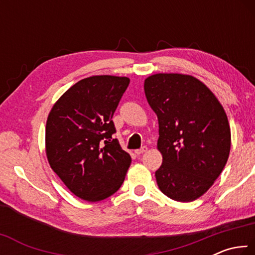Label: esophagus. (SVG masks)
<instances>
[{"mask_svg": "<svg viewBox=\"0 0 255 255\" xmlns=\"http://www.w3.org/2000/svg\"><path fill=\"white\" fill-rule=\"evenodd\" d=\"M146 150H147V147H146V146H143V147H140L139 149H136L135 150V153L137 154V155H140V154H144Z\"/></svg>", "mask_w": 255, "mask_h": 255, "instance_id": "1", "label": "esophagus"}]
</instances>
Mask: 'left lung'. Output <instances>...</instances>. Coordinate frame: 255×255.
I'll list each match as a JSON object with an SVG mask.
<instances>
[{
  "mask_svg": "<svg viewBox=\"0 0 255 255\" xmlns=\"http://www.w3.org/2000/svg\"><path fill=\"white\" fill-rule=\"evenodd\" d=\"M158 119L157 148L163 163L155 172L161 191L189 202L207 192L226 165L231 129L225 110L196 77L155 74L144 83Z\"/></svg>",
  "mask_w": 255,
  "mask_h": 255,
  "instance_id": "obj_1",
  "label": "left lung"
}]
</instances>
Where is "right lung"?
I'll return each mask as SVG.
<instances>
[{
    "mask_svg": "<svg viewBox=\"0 0 255 255\" xmlns=\"http://www.w3.org/2000/svg\"><path fill=\"white\" fill-rule=\"evenodd\" d=\"M128 77H86L55 103L46 124L50 167L81 199L100 201L117 192L131 157L122 148L112 117Z\"/></svg>",
    "mask_w": 255,
    "mask_h": 255,
    "instance_id": "1",
    "label": "right lung"
}]
</instances>
